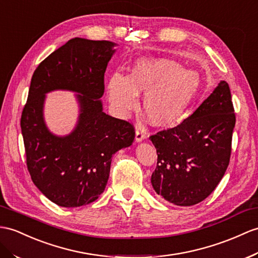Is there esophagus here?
<instances>
[{
  "instance_id": "obj_1",
  "label": "esophagus",
  "mask_w": 258,
  "mask_h": 258,
  "mask_svg": "<svg viewBox=\"0 0 258 258\" xmlns=\"http://www.w3.org/2000/svg\"><path fill=\"white\" fill-rule=\"evenodd\" d=\"M144 138H146V133H144V131L141 129H137L136 130V138H135L136 142L139 143V142L143 141Z\"/></svg>"
}]
</instances>
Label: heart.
I'll list each match as a JSON object with an SVG mask.
<instances>
[{
    "mask_svg": "<svg viewBox=\"0 0 258 258\" xmlns=\"http://www.w3.org/2000/svg\"><path fill=\"white\" fill-rule=\"evenodd\" d=\"M200 74L181 68L177 61L144 55L135 60L128 77L114 73L106 85L107 97L119 117H127L139 107L138 96L144 95L143 110L156 127L177 123L198 95Z\"/></svg>",
    "mask_w": 258,
    "mask_h": 258,
    "instance_id": "heart-1",
    "label": "heart"
}]
</instances>
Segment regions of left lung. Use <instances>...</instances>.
<instances>
[{
    "label": "left lung",
    "mask_w": 258,
    "mask_h": 258,
    "mask_svg": "<svg viewBox=\"0 0 258 258\" xmlns=\"http://www.w3.org/2000/svg\"><path fill=\"white\" fill-rule=\"evenodd\" d=\"M235 115L229 84L220 83L177 127L150 137L158 153L151 176L155 192L166 202L189 207L215 190L227 171Z\"/></svg>",
    "instance_id": "1"
}]
</instances>
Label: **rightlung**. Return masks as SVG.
<instances>
[{
    "label": "right lung",
    "instance_id": "add662e5",
    "mask_svg": "<svg viewBox=\"0 0 258 258\" xmlns=\"http://www.w3.org/2000/svg\"><path fill=\"white\" fill-rule=\"evenodd\" d=\"M118 45L73 38L48 55L31 78L21 128L27 167L37 188L64 208L89 205L105 190L111 156L134 142L129 122L103 110L104 74ZM76 93L79 117L70 134L49 131L43 109L46 94Z\"/></svg>",
    "mask_w": 258,
    "mask_h": 258
}]
</instances>
